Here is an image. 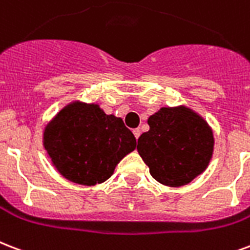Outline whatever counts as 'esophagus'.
I'll use <instances>...</instances> for the list:
<instances>
[{
  "label": "esophagus",
  "instance_id": "esophagus-1",
  "mask_svg": "<svg viewBox=\"0 0 250 250\" xmlns=\"http://www.w3.org/2000/svg\"><path fill=\"white\" fill-rule=\"evenodd\" d=\"M140 133H142V132H140V129H139V128L133 129V135H135V138H136V139H139V136H140Z\"/></svg>",
  "mask_w": 250,
  "mask_h": 250
}]
</instances>
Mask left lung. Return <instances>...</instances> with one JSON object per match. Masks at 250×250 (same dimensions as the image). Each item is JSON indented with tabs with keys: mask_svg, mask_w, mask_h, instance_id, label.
I'll use <instances>...</instances> for the list:
<instances>
[{
	"mask_svg": "<svg viewBox=\"0 0 250 250\" xmlns=\"http://www.w3.org/2000/svg\"><path fill=\"white\" fill-rule=\"evenodd\" d=\"M148 125L149 131L138 140V152L156 181L180 188L207 169L214 132L198 112L186 106L161 107L148 118Z\"/></svg>",
	"mask_w": 250,
	"mask_h": 250,
	"instance_id": "left-lung-1",
	"label": "left lung"
}]
</instances>
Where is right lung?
I'll return each instance as SVG.
<instances>
[{
  "instance_id": "obj_1",
  "label": "right lung",
  "mask_w": 250,
  "mask_h": 250,
  "mask_svg": "<svg viewBox=\"0 0 250 250\" xmlns=\"http://www.w3.org/2000/svg\"><path fill=\"white\" fill-rule=\"evenodd\" d=\"M43 146L64 178L94 186L112 176L136 148V139L121 118L107 115L100 104L74 101L45 125Z\"/></svg>"
}]
</instances>
